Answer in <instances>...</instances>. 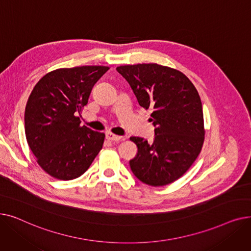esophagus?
Instances as JSON below:
<instances>
[{
  "label": "esophagus",
  "instance_id": "34e87169",
  "mask_svg": "<svg viewBox=\"0 0 251 251\" xmlns=\"http://www.w3.org/2000/svg\"><path fill=\"white\" fill-rule=\"evenodd\" d=\"M105 136H107V138L111 141H119V140H122L123 139V136H120V135H116L112 132H108L107 134H105Z\"/></svg>",
  "mask_w": 251,
  "mask_h": 251
}]
</instances>
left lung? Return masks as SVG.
Wrapping results in <instances>:
<instances>
[{
	"label": "left lung",
	"instance_id": "left-lung-1",
	"mask_svg": "<svg viewBox=\"0 0 251 251\" xmlns=\"http://www.w3.org/2000/svg\"><path fill=\"white\" fill-rule=\"evenodd\" d=\"M140 107L152 111L153 141L130 140L137 147L129 165L151 186H164L185 174L200 155L204 141L202 104L193 83L177 69L155 63L119 66Z\"/></svg>",
	"mask_w": 251,
	"mask_h": 251
}]
</instances>
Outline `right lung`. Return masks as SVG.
<instances>
[{
	"instance_id": "obj_1",
	"label": "right lung",
	"mask_w": 251,
	"mask_h": 251,
	"mask_svg": "<svg viewBox=\"0 0 251 251\" xmlns=\"http://www.w3.org/2000/svg\"><path fill=\"white\" fill-rule=\"evenodd\" d=\"M108 66L60 68L47 73L26 103V140L36 163L59 180L81 176L102 148L104 134L81 126L82 112L92 87Z\"/></svg>"
}]
</instances>
